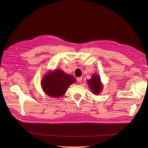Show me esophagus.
Wrapping results in <instances>:
<instances>
[{
	"instance_id": "esophagus-1",
	"label": "esophagus",
	"mask_w": 148,
	"mask_h": 148,
	"mask_svg": "<svg viewBox=\"0 0 148 148\" xmlns=\"http://www.w3.org/2000/svg\"><path fill=\"white\" fill-rule=\"evenodd\" d=\"M77 82H81L82 81V77H78V78H77Z\"/></svg>"
}]
</instances>
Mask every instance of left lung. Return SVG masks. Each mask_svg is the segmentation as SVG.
Returning a JSON list of instances; mask_svg holds the SVG:
<instances>
[{"instance_id": "left-lung-1", "label": "left lung", "mask_w": 148, "mask_h": 148, "mask_svg": "<svg viewBox=\"0 0 148 148\" xmlns=\"http://www.w3.org/2000/svg\"><path fill=\"white\" fill-rule=\"evenodd\" d=\"M88 83L92 91L95 94H96V95H98V94L100 93L102 89V86L100 78L96 74L92 76V78L88 82Z\"/></svg>"}]
</instances>
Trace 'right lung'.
I'll return each instance as SVG.
<instances>
[{
	"label": "right lung",
	"instance_id": "1",
	"mask_svg": "<svg viewBox=\"0 0 148 148\" xmlns=\"http://www.w3.org/2000/svg\"><path fill=\"white\" fill-rule=\"evenodd\" d=\"M75 82L73 76L65 73L62 70H56L44 76L41 85L48 96L59 97L64 95L67 88Z\"/></svg>",
	"mask_w": 148,
	"mask_h": 148
}]
</instances>
